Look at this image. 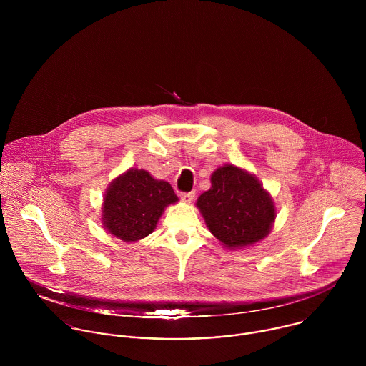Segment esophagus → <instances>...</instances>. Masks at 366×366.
Instances as JSON below:
<instances>
[{
	"instance_id": "esophagus-1",
	"label": "esophagus",
	"mask_w": 366,
	"mask_h": 366,
	"mask_svg": "<svg viewBox=\"0 0 366 366\" xmlns=\"http://www.w3.org/2000/svg\"><path fill=\"white\" fill-rule=\"evenodd\" d=\"M194 192H190V193H182L180 194V199H182V202L183 203H186V204H190L192 202H193V199H194Z\"/></svg>"
}]
</instances>
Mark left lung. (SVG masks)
Here are the masks:
<instances>
[{"instance_id":"left-lung-1","label":"left lung","mask_w":366,"mask_h":366,"mask_svg":"<svg viewBox=\"0 0 366 366\" xmlns=\"http://www.w3.org/2000/svg\"><path fill=\"white\" fill-rule=\"evenodd\" d=\"M211 187L197 199L209 232L228 249H241L264 239L273 227L276 207L258 177L234 164L217 167Z\"/></svg>"}]
</instances>
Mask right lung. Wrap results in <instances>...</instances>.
Wrapping results in <instances>:
<instances>
[{
	"mask_svg": "<svg viewBox=\"0 0 366 366\" xmlns=\"http://www.w3.org/2000/svg\"><path fill=\"white\" fill-rule=\"evenodd\" d=\"M179 202L170 183L144 169H128L107 187L102 207L103 228L122 242L152 234L163 211Z\"/></svg>",
	"mask_w": 366,
	"mask_h": 366,
	"instance_id": "obj_1",
	"label": "right lung"
}]
</instances>
